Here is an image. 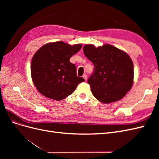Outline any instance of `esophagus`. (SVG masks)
Returning <instances> with one entry per match:
<instances>
[{
    "mask_svg": "<svg viewBox=\"0 0 159 159\" xmlns=\"http://www.w3.org/2000/svg\"><path fill=\"white\" fill-rule=\"evenodd\" d=\"M83 78H84V80H87V79H88V76H87V75H86V74H84V75H83Z\"/></svg>",
    "mask_w": 159,
    "mask_h": 159,
    "instance_id": "obj_1",
    "label": "esophagus"
}]
</instances>
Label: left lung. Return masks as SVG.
<instances>
[{
  "label": "left lung",
  "instance_id": "1",
  "mask_svg": "<svg viewBox=\"0 0 159 159\" xmlns=\"http://www.w3.org/2000/svg\"><path fill=\"white\" fill-rule=\"evenodd\" d=\"M85 56L94 65L88 82L94 97L109 103L122 99L133 84V61L125 52L110 44L84 46Z\"/></svg>",
  "mask_w": 159,
  "mask_h": 159
}]
</instances>
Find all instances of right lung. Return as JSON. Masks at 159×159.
Returning a JSON list of instances; mask_svg holds the SVG:
<instances>
[{"label": "right lung", "instance_id": "add662e5", "mask_svg": "<svg viewBox=\"0 0 159 159\" xmlns=\"http://www.w3.org/2000/svg\"><path fill=\"white\" fill-rule=\"evenodd\" d=\"M82 46H71L60 41L41 47L34 55L31 62L33 83L40 93L46 98L60 101L71 95L81 82L76 68L70 61Z\"/></svg>", "mask_w": 159, "mask_h": 159}]
</instances>
